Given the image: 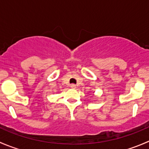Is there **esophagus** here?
I'll return each mask as SVG.
<instances>
[{"instance_id": "esophagus-1", "label": "esophagus", "mask_w": 149, "mask_h": 149, "mask_svg": "<svg viewBox=\"0 0 149 149\" xmlns=\"http://www.w3.org/2000/svg\"><path fill=\"white\" fill-rule=\"evenodd\" d=\"M70 87H71L72 88H76V85H75V84H71V85H70Z\"/></svg>"}]
</instances>
